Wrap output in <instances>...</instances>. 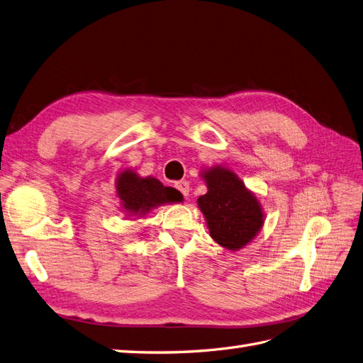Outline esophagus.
<instances>
[{"label":"esophagus","mask_w":363,"mask_h":363,"mask_svg":"<svg viewBox=\"0 0 363 363\" xmlns=\"http://www.w3.org/2000/svg\"><path fill=\"white\" fill-rule=\"evenodd\" d=\"M176 187H177V191H180V194H182L183 196H187V195H189V192H191L189 182H186V180L177 182V183H176Z\"/></svg>","instance_id":"1"}]
</instances>
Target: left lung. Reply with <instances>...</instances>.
I'll list each match as a JSON object with an SVG mask.
<instances>
[{
	"label": "left lung",
	"mask_w": 363,
	"mask_h": 363,
	"mask_svg": "<svg viewBox=\"0 0 363 363\" xmlns=\"http://www.w3.org/2000/svg\"><path fill=\"white\" fill-rule=\"evenodd\" d=\"M201 176L207 194L198 198L211 239L230 251H239L261 230L264 213L255 195L235 174L223 167L207 169Z\"/></svg>",
	"instance_id": "left-lung-1"
}]
</instances>
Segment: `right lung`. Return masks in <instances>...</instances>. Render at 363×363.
I'll list each match as a JSON object with an SVG mask.
<instances>
[{
  "mask_svg": "<svg viewBox=\"0 0 363 363\" xmlns=\"http://www.w3.org/2000/svg\"><path fill=\"white\" fill-rule=\"evenodd\" d=\"M116 189L121 207L132 216L147 215L160 204L179 203L183 199V195L174 187L164 186L155 177L143 179L132 169L118 174Z\"/></svg>",
  "mask_w": 363,
  "mask_h": 363,
  "instance_id": "right-lung-1",
  "label": "right lung"
}]
</instances>
